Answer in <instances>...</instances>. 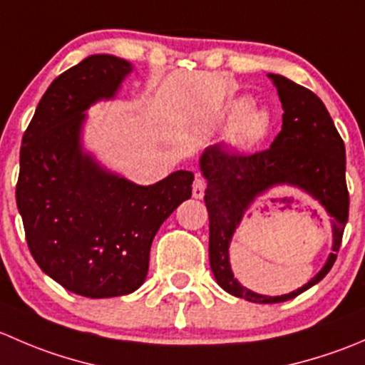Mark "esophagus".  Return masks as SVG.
Wrapping results in <instances>:
<instances>
[{
    "label": "esophagus",
    "mask_w": 365,
    "mask_h": 365,
    "mask_svg": "<svg viewBox=\"0 0 365 365\" xmlns=\"http://www.w3.org/2000/svg\"><path fill=\"white\" fill-rule=\"evenodd\" d=\"M205 189H206V180L201 175H196V178H194V183H192V196L196 197V200H201V197L205 196Z\"/></svg>",
    "instance_id": "esophagus-1"
}]
</instances>
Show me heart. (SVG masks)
<instances>
[{
    "label": "heart",
    "instance_id": "obj_1",
    "mask_svg": "<svg viewBox=\"0 0 365 365\" xmlns=\"http://www.w3.org/2000/svg\"><path fill=\"white\" fill-rule=\"evenodd\" d=\"M270 130V120L261 109L254 106L240 104L237 116H235L231 134L233 139L242 146H254L263 141L264 135Z\"/></svg>",
    "mask_w": 365,
    "mask_h": 365
}]
</instances>
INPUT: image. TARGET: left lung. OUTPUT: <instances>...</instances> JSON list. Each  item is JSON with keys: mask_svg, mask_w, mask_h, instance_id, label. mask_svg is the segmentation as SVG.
I'll use <instances>...</instances> for the list:
<instances>
[{"mask_svg": "<svg viewBox=\"0 0 365 365\" xmlns=\"http://www.w3.org/2000/svg\"><path fill=\"white\" fill-rule=\"evenodd\" d=\"M282 104V128L270 148L256 153L231 152L222 143L208 146L200 168L208 182L205 203L210 219V267L222 289L256 304L292 300L322 281L336 263L348 222L346 150L332 118L318 95L307 88L268 73ZM275 185H293L322 203L333 217L334 244L326 267L297 292L281 297L257 296L244 289L230 272L229 242L248 205Z\"/></svg>", "mask_w": 365, "mask_h": 365, "instance_id": "obj_1", "label": "left lung"}]
</instances>
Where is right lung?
Returning a JSON list of instances; mask_svg holds the SVG:
<instances>
[{
  "label": "right lung",
  "mask_w": 365,
  "mask_h": 365,
  "mask_svg": "<svg viewBox=\"0 0 365 365\" xmlns=\"http://www.w3.org/2000/svg\"><path fill=\"white\" fill-rule=\"evenodd\" d=\"M132 65L93 54L51 83L23 135L16 187L29 252L51 279L88 298L135 292L153 237L192 196L190 171L143 187L83 152L84 111L113 98Z\"/></svg>",
  "instance_id": "right-lung-1"
}]
</instances>
